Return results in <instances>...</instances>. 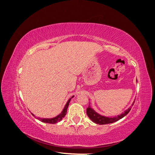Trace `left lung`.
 I'll return each instance as SVG.
<instances>
[{
	"mask_svg": "<svg viewBox=\"0 0 155 155\" xmlns=\"http://www.w3.org/2000/svg\"><path fill=\"white\" fill-rule=\"evenodd\" d=\"M134 101H134V102L133 103L132 106L134 105ZM130 109H131V107H130L126 110H125L123 113H121L120 115H118L117 116H113V117H110V116L107 117V116H104L98 114L97 112H96L91 107L90 103H89V106L87 109V114L89 117V118H90L94 123H95L96 124H99V125H105V124L114 123L115 121H118L119 120L124 118V116H125L129 113Z\"/></svg>",
	"mask_w": 155,
	"mask_h": 155,
	"instance_id": "8db88e82",
	"label": "left lung"
}]
</instances>
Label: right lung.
Segmentation results:
<instances>
[{
  "label": "right lung",
  "instance_id": "1",
  "mask_svg": "<svg viewBox=\"0 0 155 155\" xmlns=\"http://www.w3.org/2000/svg\"><path fill=\"white\" fill-rule=\"evenodd\" d=\"M74 96H72L71 98H70V99L68 100L67 104L65 105L64 107L63 110H62V112H61V113L58 115L57 116L54 117V118H38V119L41 121L42 122H44V123H47V124H56L59 122V121H60L61 120H62V119L64 118V117L65 116V115H66L67 114V109H68V107L69 105V103L70 101V100L72 99V98ZM32 114V113H31ZM34 115V114H33Z\"/></svg>",
  "mask_w": 155,
  "mask_h": 155
}]
</instances>
